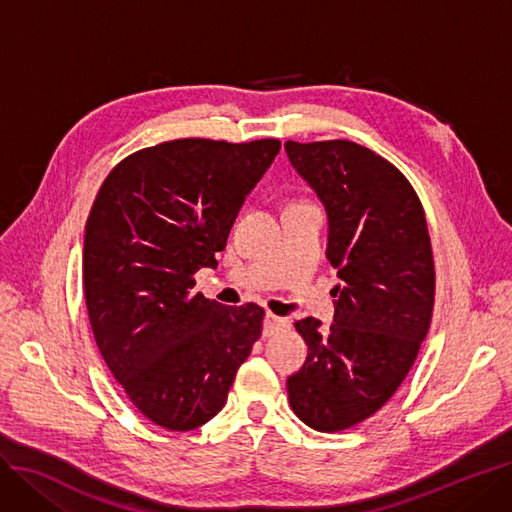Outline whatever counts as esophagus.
Wrapping results in <instances>:
<instances>
[{"label": "esophagus", "instance_id": "obj_1", "mask_svg": "<svg viewBox=\"0 0 512 512\" xmlns=\"http://www.w3.org/2000/svg\"><path fill=\"white\" fill-rule=\"evenodd\" d=\"M287 327V320L280 318V316H274L272 312L266 314V318H263V335H274L278 331H282Z\"/></svg>", "mask_w": 512, "mask_h": 512}]
</instances>
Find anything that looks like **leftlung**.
Listing matches in <instances>:
<instances>
[{
  "label": "left lung",
  "mask_w": 512,
  "mask_h": 512,
  "mask_svg": "<svg viewBox=\"0 0 512 512\" xmlns=\"http://www.w3.org/2000/svg\"><path fill=\"white\" fill-rule=\"evenodd\" d=\"M297 175L323 202L327 259L339 285L333 325L308 316L304 367L289 375L297 418L320 432L367 420L396 392L426 339L434 261L424 208L388 160L352 141L285 143Z\"/></svg>",
  "instance_id": "1"
}]
</instances>
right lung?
<instances>
[{
    "label": "right lung",
    "mask_w": 512,
    "mask_h": 512,
    "mask_svg": "<svg viewBox=\"0 0 512 512\" xmlns=\"http://www.w3.org/2000/svg\"><path fill=\"white\" fill-rule=\"evenodd\" d=\"M280 141L179 139L122 160L86 221L84 295L113 377L147 420L194 430L223 409L263 308L194 293Z\"/></svg>",
    "instance_id": "right-lung-1"
}]
</instances>
